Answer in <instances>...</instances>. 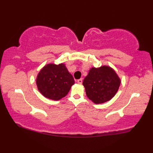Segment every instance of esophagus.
Here are the masks:
<instances>
[{
  "label": "esophagus",
  "mask_w": 153,
  "mask_h": 153,
  "mask_svg": "<svg viewBox=\"0 0 153 153\" xmlns=\"http://www.w3.org/2000/svg\"><path fill=\"white\" fill-rule=\"evenodd\" d=\"M77 83H79V84H82V79L80 78L79 79H77Z\"/></svg>",
  "instance_id": "obj_1"
}]
</instances>
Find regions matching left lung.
<instances>
[{
	"label": "left lung",
	"mask_w": 153,
	"mask_h": 153,
	"mask_svg": "<svg viewBox=\"0 0 153 153\" xmlns=\"http://www.w3.org/2000/svg\"><path fill=\"white\" fill-rule=\"evenodd\" d=\"M120 79L110 67H93L83 81L88 98L96 104L110 100L117 92Z\"/></svg>",
	"instance_id": "obj_1"
}]
</instances>
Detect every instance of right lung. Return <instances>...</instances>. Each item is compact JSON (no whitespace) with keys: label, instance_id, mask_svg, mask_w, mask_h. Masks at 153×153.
<instances>
[{"label":"right lung","instance_id":"obj_1","mask_svg":"<svg viewBox=\"0 0 153 153\" xmlns=\"http://www.w3.org/2000/svg\"><path fill=\"white\" fill-rule=\"evenodd\" d=\"M74 84V77L64 64L47 65L41 69L36 79L41 94L55 100L65 97Z\"/></svg>","mask_w":153,"mask_h":153}]
</instances>
